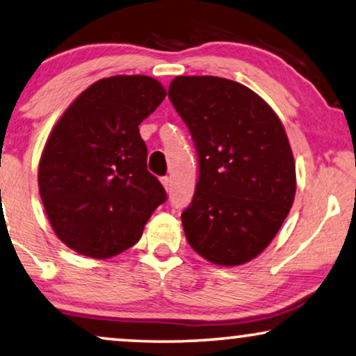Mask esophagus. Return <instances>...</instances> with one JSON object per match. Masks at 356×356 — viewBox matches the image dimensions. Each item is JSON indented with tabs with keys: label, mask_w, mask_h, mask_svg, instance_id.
<instances>
[{
	"label": "esophagus",
	"mask_w": 356,
	"mask_h": 356,
	"mask_svg": "<svg viewBox=\"0 0 356 356\" xmlns=\"http://www.w3.org/2000/svg\"><path fill=\"white\" fill-rule=\"evenodd\" d=\"M161 183L163 184V188H165V191H168L170 189V183H172V181H170L168 177H162L161 178Z\"/></svg>",
	"instance_id": "1"
}]
</instances>
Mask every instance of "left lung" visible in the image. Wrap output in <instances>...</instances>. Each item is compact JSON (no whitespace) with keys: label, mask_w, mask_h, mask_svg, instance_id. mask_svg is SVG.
Here are the masks:
<instances>
[{"label":"left lung","mask_w":356,"mask_h":356,"mask_svg":"<svg viewBox=\"0 0 356 356\" xmlns=\"http://www.w3.org/2000/svg\"><path fill=\"white\" fill-rule=\"evenodd\" d=\"M168 97L199 156L193 202L181 213L189 245L215 265L247 264L293 204L296 162L284 127L257 92L220 76H177Z\"/></svg>","instance_id":"8db88e82"}]
</instances>
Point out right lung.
Returning a JSON list of instances; mask_svg holds the SVG:
<instances>
[{
	"label": "right lung",
	"mask_w": 356,
	"mask_h": 356,
	"mask_svg": "<svg viewBox=\"0 0 356 356\" xmlns=\"http://www.w3.org/2000/svg\"><path fill=\"white\" fill-rule=\"evenodd\" d=\"M167 96L156 79L115 75L86 88L56 123L38 165L54 233L72 250L109 259L140 241L167 200L147 172L140 123Z\"/></svg>",
	"instance_id": "right-lung-1"
}]
</instances>
